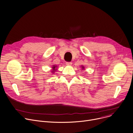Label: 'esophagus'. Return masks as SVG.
I'll use <instances>...</instances> for the list:
<instances>
[{
    "mask_svg": "<svg viewBox=\"0 0 133 133\" xmlns=\"http://www.w3.org/2000/svg\"><path fill=\"white\" fill-rule=\"evenodd\" d=\"M66 64L68 65H71V64H72V62H66Z\"/></svg>",
    "mask_w": 133,
    "mask_h": 133,
    "instance_id": "34e87169",
    "label": "esophagus"
}]
</instances>
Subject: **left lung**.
Instances as JSON below:
<instances>
[{"instance_id": "8db88e82", "label": "left lung", "mask_w": 133, "mask_h": 133, "mask_svg": "<svg viewBox=\"0 0 133 133\" xmlns=\"http://www.w3.org/2000/svg\"><path fill=\"white\" fill-rule=\"evenodd\" d=\"M82 68H83V69H84V66H82Z\"/></svg>"}]
</instances>
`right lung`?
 Wrapping results in <instances>:
<instances>
[{
  "label": "right lung",
  "instance_id": "obj_1",
  "mask_svg": "<svg viewBox=\"0 0 133 133\" xmlns=\"http://www.w3.org/2000/svg\"><path fill=\"white\" fill-rule=\"evenodd\" d=\"M56 67V66H55V65H54L53 66V71H52V73H53V72H54L55 71V70H56V69H55V68Z\"/></svg>",
  "mask_w": 133,
  "mask_h": 133
}]
</instances>
